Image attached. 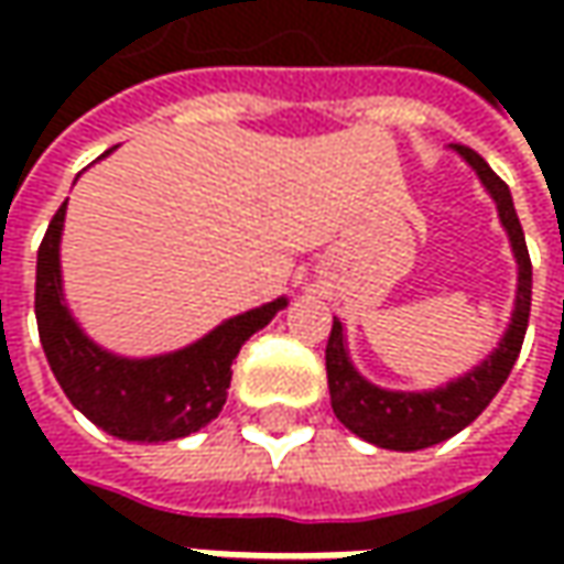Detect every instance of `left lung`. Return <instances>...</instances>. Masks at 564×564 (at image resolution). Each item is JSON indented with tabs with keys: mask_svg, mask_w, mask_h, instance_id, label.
<instances>
[{
	"mask_svg": "<svg viewBox=\"0 0 564 564\" xmlns=\"http://www.w3.org/2000/svg\"><path fill=\"white\" fill-rule=\"evenodd\" d=\"M452 150L477 172L480 185L487 187V194L499 209V223L509 235L511 253L518 263L514 311H511L506 336L499 338V345L474 370H467L465 377L452 379L436 389H423V392L382 389V386H373L370 379L360 377L358 367L351 364V355H348L345 326L333 319V333H329V345H326V377H329L333 411L355 436H360L364 443H373L377 448L417 452V448H430V445L445 443L455 433H462L467 423L480 417V411L496 399V392L509 379L511 367L521 355L524 333H528L533 272L528 241H524V231H521L518 213L511 204L509 185L470 147L455 143Z\"/></svg>",
	"mask_w": 564,
	"mask_h": 564,
	"instance_id": "8db88e82",
	"label": "left lung"
}]
</instances>
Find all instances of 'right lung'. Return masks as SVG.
I'll list each match as a JSON object with an SVG mask.
<instances>
[{"instance_id":"add662e5","label":"right lung","mask_w":564,"mask_h":564,"mask_svg":"<svg viewBox=\"0 0 564 564\" xmlns=\"http://www.w3.org/2000/svg\"><path fill=\"white\" fill-rule=\"evenodd\" d=\"M65 206L36 250V329L62 392L77 411L109 436L128 443H172L219 417L228 399L231 360L257 329L279 314L289 297L219 323L187 348L156 358H121L99 348L65 304L58 245Z\"/></svg>"}]
</instances>
